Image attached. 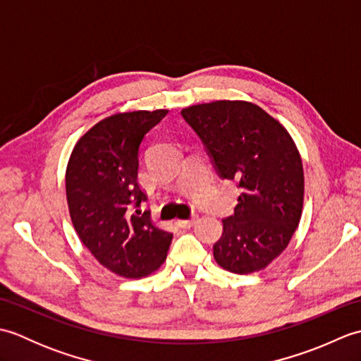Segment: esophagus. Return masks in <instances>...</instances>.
I'll list each match as a JSON object with an SVG mask.
<instances>
[{
  "label": "esophagus",
  "mask_w": 361,
  "mask_h": 361,
  "mask_svg": "<svg viewBox=\"0 0 361 361\" xmlns=\"http://www.w3.org/2000/svg\"><path fill=\"white\" fill-rule=\"evenodd\" d=\"M197 224V219L192 217V219H188V220H178L176 221V225H178L180 228H190L194 226Z\"/></svg>",
  "instance_id": "obj_1"
}]
</instances>
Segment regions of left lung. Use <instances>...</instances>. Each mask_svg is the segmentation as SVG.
Instances as JSON below:
<instances>
[{
    "mask_svg": "<svg viewBox=\"0 0 361 361\" xmlns=\"http://www.w3.org/2000/svg\"><path fill=\"white\" fill-rule=\"evenodd\" d=\"M200 136L220 178L240 189L214 245L225 270L248 274L273 262L295 234L304 202V171L295 141L256 104L216 101L181 110Z\"/></svg>",
    "mask_w": 361,
    "mask_h": 361,
    "instance_id": "obj_1",
    "label": "left lung"
}]
</instances>
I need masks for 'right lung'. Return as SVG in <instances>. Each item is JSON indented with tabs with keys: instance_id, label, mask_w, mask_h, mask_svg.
Segmentation results:
<instances>
[{
	"instance_id": "add662e5",
	"label": "right lung",
	"mask_w": 361,
	"mask_h": 361,
	"mask_svg": "<svg viewBox=\"0 0 361 361\" xmlns=\"http://www.w3.org/2000/svg\"><path fill=\"white\" fill-rule=\"evenodd\" d=\"M167 110L118 113L99 121L75 142L66 166V200L82 243L122 278H142L163 265L172 234L153 225L137 183V152ZM137 211L133 213V209Z\"/></svg>"
}]
</instances>
